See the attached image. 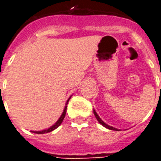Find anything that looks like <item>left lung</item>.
Instances as JSON below:
<instances>
[{
    "instance_id": "obj_1",
    "label": "left lung",
    "mask_w": 161,
    "mask_h": 161,
    "mask_svg": "<svg viewBox=\"0 0 161 161\" xmlns=\"http://www.w3.org/2000/svg\"><path fill=\"white\" fill-rule=\"evenodd\" d=\"M93 113H94L95 116H96V118H97V121H98V122H99V123H100V124H101V125H103V126L104 128H108V129H110V130H115V131H119L118 128H114V127H112V126H109V125L106 124L104 121H103V120H102V119L100 118V117H99V115H97V113L96 112V110H95V109H93Z\"/></svg>"
}]
</instances>
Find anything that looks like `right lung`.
I'll return each mask as SVG.
<instances>
[{"label": "right lung", "mask_w": 161, "mask_h": 161, "mask_svg": "<svg viewBox=\"0 0 161 161\" xmlns=\"http://www.w3.org/2000/svg\"><path fill=\"white\" fill-rule=\"evenodd\" d=\"M71 97V96H70V97L68 98V100L66 101L65 103V106H64V110H63V113H62V115H60V117L58 118V120L53 125V126H51L49 127L48 128H46V129H43V130H40V131H33V130H31L32 133H34V134H46V133H49V132H52L53 131L54 129H56L57 128H58V126L61 125L62 123V121H63L64 118V116H65V114H66V108H67V104H68V103H69V100L70 99Z\"/></svg>", "instance_id": "add662e5"}]
</instances>
